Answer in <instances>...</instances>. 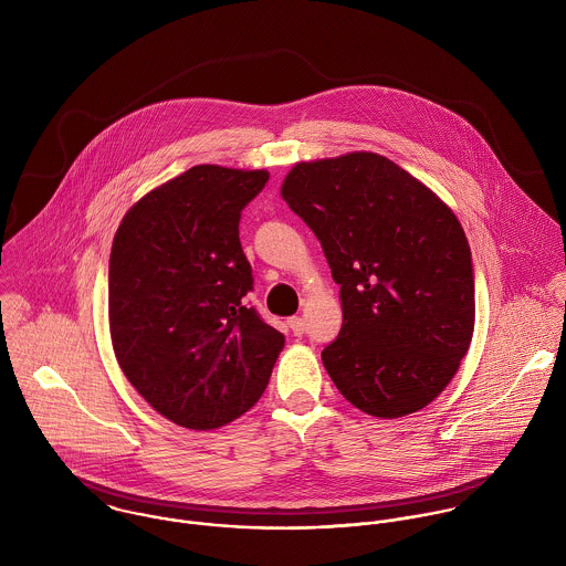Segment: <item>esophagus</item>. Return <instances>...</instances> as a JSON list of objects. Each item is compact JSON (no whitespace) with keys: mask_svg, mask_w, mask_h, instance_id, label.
Returning <instances> with one entry per match:
<instances>
[{"mask_svg":"<svg viewBox=\"0 0 566 566\" xmlns=\"http://www.w3.org/2000/svg\"><path fill=\"white\" fill-rule=\"evenodd\" d=\"M287 324H290V328H292V333H294V335H303V331H305V321H303L301 316L290 318Z\"/></svg>","mask_w":566,"mask_h":566,"instance_id":"esophagus-1","label":"esophagus"}]
</instances>
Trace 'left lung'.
<instances>
[{"label":"left lung","mask_w":566,"mask_h":566,"mask_svg":"<svg viewBox=\"0 0 566 566\" xmlns=\"http://www.w3.org/2000/svg\"><path fill=\"white\" fill-rule=\"evenodd\" d=\"M281 196L339 285L342 328L323 350L339 395L377 418L431 403L475 326L473 259L453 211L375 153L296 163Z\"/></svg>","instance_id":"1"}]
</instances>
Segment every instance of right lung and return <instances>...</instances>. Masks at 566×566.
Wrapping results in <instances>:
<instances>
[{"instance_id":"obj_1","label":"right lung","mask_w":566,"mask_h":566,"mask_svg":"<svg viewBox=\"0 0 566 566\" xmlns=\"http://www.w3.org/2000/svg\"><path fill=\"white\" fill-rule=\"evenodd\" d=\"M265 169L196 165L124 216L108 263L113 350L135 390L187 429L222 427L263 395L285 335L243 296L242 209Z\"/></svg>"}]
</instances>
